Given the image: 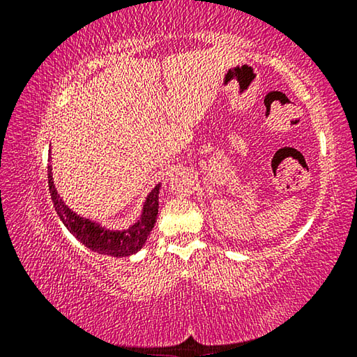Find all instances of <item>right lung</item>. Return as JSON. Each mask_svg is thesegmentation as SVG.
<instances>
[{
	"instance_id": "obj_1",
	"label": "right lung",
	"mask_w": 357,
	"mask_h": 357,
	"mask_svg": "<svg viewBox=\"0 0 357 357\" xmlns=\"http://www.w3.org/2000/svg\"><path fill=\"white\" fill-rule=\"evenodd\" d=\"M47 174L53 208H55L58 217L64 223V227L89 250L99 253V255L123 258L134 255L146 243L151 229L154 228L157 220V213H159V192L162 189V183L155 184L146 195L138 220L128 228L116 229L104 225L99 220L83 217L70 209L56 189L52 165H48Z\"/></svg>"
}]
</instances>
